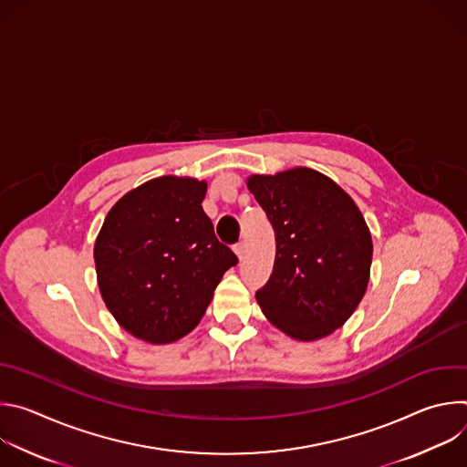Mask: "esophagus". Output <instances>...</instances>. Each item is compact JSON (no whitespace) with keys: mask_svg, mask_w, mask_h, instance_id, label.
Returning a JSON list of instances; mask_svg holds the SVG:
<instances>
[{"mask_svg":"<svg viewBox=\"0 0 467 467\" xmlns=\"http://www.w3.org/2000/svg\"><path fill=\"white\" fill-rule=\"evenodd\" d=\"M234 253H236V256L242 260L244 254H245V244H244V242H238V244L234 245Z\"/></svg>","mask_w":467,"mask_h":467,"instance_id":"34e87169","label":"esophagus"}]
</instances>
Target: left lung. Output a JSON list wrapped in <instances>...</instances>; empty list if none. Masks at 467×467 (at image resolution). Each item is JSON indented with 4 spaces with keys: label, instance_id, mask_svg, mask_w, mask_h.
<instances>
[{
    "label": "left lung",
    "instance_id": "1",
    "mask_svg": "<svg viewBox=\"0 0 467 467\" xmlns=\"http://www.w3.org/2000/svg\"><path fill=\"white\" fill-rule=\"evenodd\" d=\"M247 188L275 231L274 272L256 303L294 340L328 337L351 317L369 283L373 244L362 213L310 168L251 175Z\"/></svg>",
    "mask_w": 467,
    "mask_h": 467
}]
</instances>
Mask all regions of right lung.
<instances>
[{
  "mask_svg": "<svg viewBox=\"0 0 467 467\" xmlns=\"http://www.w3.org/2000/svg\"><path fill=\"white\" fill-rule=\"evenodd\" d=\"M207 182L164 175L127 192L96 238L101 297L132 337L171 344L195 328L238 264L202 203Z\"/></svg>",
  "mask_w": 467,
  "mask_h": 467,
  "instance_id": "obj_1",
  "label": "right lung"
}]
</instances>
